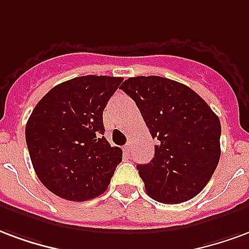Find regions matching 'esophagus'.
Masks as SVG:
<instances>
[{"instance_id": "esophagus-1", "label": "esophagus", "mask_w": 249, "mask_h": 249, "mask_svg": "<svg viewBox=\"0 0 249 249\" xmlns=\"http://www.w3.org/2000/svg\"><path fill=\"white\" fill-rule=\"evenodd\" d=\"M130 150H131V142H127L126 146L123 147V151H124L126 155H128V154H130Z\"/></svg>"}]
</instances>
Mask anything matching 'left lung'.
<instances>
[{
	"label": "left lung",
	"mask_w": 249,
	"mask_h": 249,
	"mask_svg": "<svg viewBox=\"0 0 249 249\" xmlns=\"http://www.w3.org/2000/svg\"><path fill=\"white\" fill-rule=\"evenodd\" d=\"M134 99L152 139L155 155L137 164L147 195L166 204L195 197L220 159V121L190 87L168 78L132 77L121 86Z\"/></svg>",
	"instance_id": "1"
}]
</instances>
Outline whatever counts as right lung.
I'll return each instance as SVG.
<instances>
[{
    "mask_svg": "<svg viewBox=\"0 0 249 249\" xmlns=\"http://www.w3.org/2000/svg\"><path fill=\"white\" fill-rule=\"evenodd\" d=\"M123 78L85 75L53 87L25 128L34 171L49 191L85 201L106 191L122 150L103 137V110Z\"/></svg>",
    "mask_w": 249,
    "mask_h": 249,
    "instance_id": "1",
    "label": "right lung"
}]
</instances>
